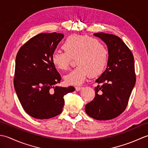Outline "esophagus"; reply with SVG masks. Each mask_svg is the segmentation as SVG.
Here are the masks:
<instances>
[{
  "label": "esophagus",
  "instance_id": "1",
  "mask_svg": "<svg viewBox=\"0 0 148 148\" xmlns=\"http://www.w3.org/2000/svg\"><path fill=\"white\" fill-rule=\"evenodd\" d=\"M76 88V90L77 91V92H78V91H80V90H82L83 87H81V86H76V88Z\"/></svg>",
  "mask_w": 148,
  "mask_h": 148
}]
</instances>
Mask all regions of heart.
Listing matches in <instances>:
<instances>
[{
  "label": "heart",
  "instance_id": "heart-1",
  "mask_svg": "<svg viewBox=\"0 0 148 148\" xmlns=\"http://www.w3.org/2000/svg\"><path fill=\"white\" fill-rule=\"evenodd\" d=\"M64 52L55 51L51 62L60 71H65L71 58H76L77 67L64 77L68 84L79 85L90 76L95 77L102 74L108 64L109 52L104 44L88 35L72 34L67 37L62 45Z\"/></svg>",
  "mask_w": 148,
  "mask_h": 148
}]
</instances>
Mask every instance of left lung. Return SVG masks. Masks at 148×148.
<instances>
[{
  "label": "left lung",
  "instance_id": "obj_1",
  "mask_svg": "<svg viewBox=\"0 0 148 148\" xmlns=\"http://www.w3.org/2000/svg\"><path fill=\"white\" fill-rule=\"evenodd\" d=\"M108 46L109 58L106 71L97 79L95 96L85 106L86 114L97 120L116 118L126 109L136 84L132 53L119 37L103 32L93 34Z\"/></svg>",
  "mask_w": 148,
  "mask_h": 148
}]
</instances>
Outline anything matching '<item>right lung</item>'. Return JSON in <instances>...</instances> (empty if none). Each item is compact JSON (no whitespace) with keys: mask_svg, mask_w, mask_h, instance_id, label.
Segmentation results:
<instances>
[{"mask_svg":"<svg viewBox=\"0 0 148 148\" xmlns=\"http://www.w3.org/2000/svg\"><path fill=\"white\" fill-rule=\"evenodd\" d=\"M60 33H41L22 46L16 57L14 86L28 114L49 119L60 114L64 97L73 86H56L61 76L51 62V55L64 38Z\"/></svg>","mask_w":148,"mask_h":148,"instance_id":"add662e5","label":"right lung"}]
</instances>
